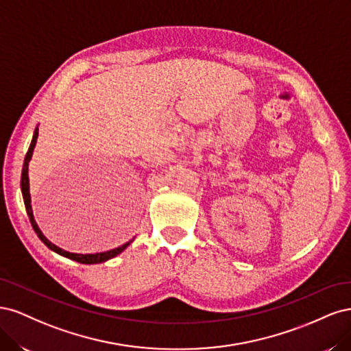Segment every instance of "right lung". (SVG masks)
<instances>
[{"mask_svg": "<svg viewBox=\"0 0 351 351\" xmlns=\"http://www.w3.org/2000/svg\"><path fill=\"white\" fill-rule=\"evenodd\" d=\"M38 134H39V129L36 127L35 132H34V137H32V142H30V146H29V151L25 156V162H23V169H22V178H20V189H22V195H23V202H25V208H26V212H27V217H29V221L32 227H34L35 232L38 234V237L40 239V241L45 244V246L56 252L58 254H61V256L64 258H69L71 261H76L79 263H86V265H93V263H102V262H107L112 258H115L117 254H120L123 250L127 249V246L134 240L132 239L130 241L124 243L123 246H119L115 249H111V250H107V252H101V253H88V254H82V253H71V252H67L64 249H61L58 246H56L54 243L49 241L45 236L44 232L40 231V228L38 227L36 221H35V217H34V210H32V199H30V192H29V162L32 159V155H34V149L36 146V141H38Z\"/></svg>", "mask_w": 351, "mask_h": 351, "instance_id": "add662e5", "label": "right lung"}]
</instances>
